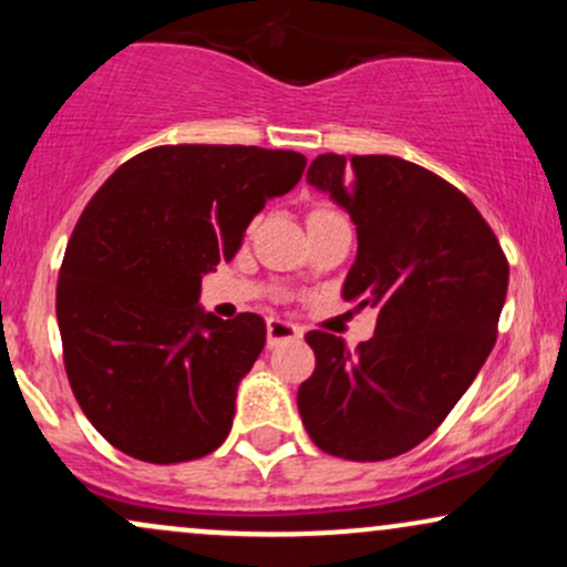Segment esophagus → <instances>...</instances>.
<instances>
[{"mask_svg":"<svg viewBox=\"0 0 567 567\" xmlns=\"http://www.w3.org/2000/svg\"><path fill=\"white\" fill-rule=\"evenodd\" d=\"M301 336H303V330L288 320L269 317V322H266V338H269V347H277V343H282V341H298Z\"/></svg>","mask_w":567,"mask_h":567,"instance_id":"esophagus-1","label":"esophagus"}]
</instances>
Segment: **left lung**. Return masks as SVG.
<instances>
[{"label": "left lung", "mask_w": 567, "mask_h": 567, "mask_svg": "<svg viewBox=\"0 0 567 567\" xmlns=\"http://www.w3.org/2000/svg\"><path fill=\"white\" fill-rule=\"evenodd\" d=\"M306 181L354 220L343 301L375 306L379 322L357 349L306 333L317 368L298 389L301 421L338 458H394L447 419L483 368L509 261L470 197L408 159L320 154Z\"/></svg>", "instance_id": "obj_1"}]
</instances>
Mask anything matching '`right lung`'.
Here are the masks:
<instances>
[{
  "mask_svg": "<svg viewBox=\"0 0 567 567\" xmlns=\"http://www.w3.org/2000/svg\"><path fill=\"white\" fill-rule=\"evenodd\" d=\"M306 157L258 146H154L116 167L76 220L55 290L63 365L116 451L181 464L229 437L237 386L261 354L258 315L199 309L202 275L301 181Z\"/></svg>",
  "mask_w": 567,
  "mask_h": 567,
  "instance_id": "1",
  "label": "right lung"
}]
</instances>
